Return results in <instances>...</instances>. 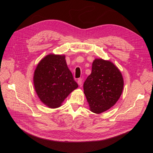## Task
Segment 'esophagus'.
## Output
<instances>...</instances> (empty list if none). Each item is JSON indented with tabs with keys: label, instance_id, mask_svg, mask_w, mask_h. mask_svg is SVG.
Here are the masks:
<instances>
[{
	"label": "esophagus",
	"instance_id": "1",
	"mask_svg": "<svg viewBox=\"0 0 153 153\" xmlns=\"http://www.w3.org/2000/svg\"><path fill=\"white\" fill-rule=\"evenodd\" d=\"M77 83H78V85H81L82 84V78H78V80H77Z\"/></svg>",
	"mask_w": 153,
	"mask_h": 153
}]
</instances>
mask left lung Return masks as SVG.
Listing matches in <instances>:
<instances>
[{
  "mask_svg": "<svg viewBox=\"0 0 153 153\" xmlns=\"http://www.w3.org/2000/svg\"><path fill=\"white\" fill-rule=\"evenodd\" d=\"M123 87V77L118 68L111 61L95 59L91 75L84 84L90 110L101 114L110 109L119 100Z\"/></svg>",
  "mask_w": 153,
  "mask_h": 153,
  "instance_id": "8db88e82",
  "label": "left lung"
}]
</instances>
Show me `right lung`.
<instances>
[{
  "label": "right lung",
  "instance_id": "obj_1",
  "mask_svg": "<svg viewBox=\"0 0 153 153\" xmlns=\"http://www.w3.org/2000/svg\"><path fill=\"white\" fill-rule=\"evenodd\" d=\"M64 55L50 53L41 60L34 73V89L40 101L56 108L78 87L69 70Z\"/></svg>",
  "mask_w": 153,
  "mask_h": 153
}]
</instances>
